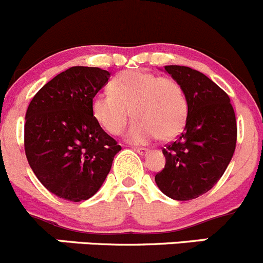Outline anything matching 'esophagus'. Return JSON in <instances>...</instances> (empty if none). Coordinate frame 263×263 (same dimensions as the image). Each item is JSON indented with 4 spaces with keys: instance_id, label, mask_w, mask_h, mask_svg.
Returning <instances> with one entry per match:
<instances>
[{
    "instance_id": "esophagus-1",
    "label": "esophagus",
    "mask_w": 263,
    "mask_h": 263,
    "mask_svg": "<svg viewBox=\"0 0 263 263\" xmlns=\"http://www.w3.org/2000/svg\"><path fill=\"white\" fill-rule=\"evenodd\" d=\"M135 150H136L140 155H142V157H145V155L149 154V149H146V147H137V149H135Z\"/></svg>"
}]
</instances>
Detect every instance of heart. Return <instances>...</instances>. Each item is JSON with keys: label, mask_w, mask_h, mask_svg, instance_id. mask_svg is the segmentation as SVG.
<instances>
[{"label": "heart", "mask_w": 263, "mask_h": 263, "mask_svg": "<svg viewBox=\"0 0 263 263\" xmlns=\"http://www.w3.org/2000/svg\"><path fill=\"white\" fill-rule=\"evenodd\" d=\"M110 88L111 93H98L91 101L93 118L108 134H122L131 116L136 121L126 137L132 144H146L158 136L168 141L182 131L187 99L173 78L127 70L111 81Z\"/></svg>", "instance_id": "b5f03b06"}]
</instances>
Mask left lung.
I'll return each instance as SVG.
<instances>
[{"label":"left lung","instance_id":"obj_1","mask_svg":"<svg viewBox=\"0 0 263 263\" xmlns=\"http://www.w3.org/2000/svg\"><path fill=\"white\" fill-rule=\"evenodd\" d=\"M182 86L187 118L181 136L163 149L165 165L155 175L163 194L175 200L195 199L222 177L236 145V119L228 93L203 73L165 65Z\"/></svg>","mask_w":263,"mask_h":263}]
</instances>
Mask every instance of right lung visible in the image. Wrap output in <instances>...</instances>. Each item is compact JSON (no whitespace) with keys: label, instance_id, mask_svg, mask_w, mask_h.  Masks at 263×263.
<instances>
[{"label":"right lung","instance_id":"1","mask_svg":"<svg viewBox=\"0 0 263 263\" xmlns=\"http://www.w3.org/2000/svg\"><path fill=\"white\" fill-rule=\"evenodd\" d=\"M110 73L72 67L46 83L25 114L24 146L30 168L50 193L70 202L95 195L122 149L95 121L93 96Z\"/></svg>","mask_w":263,"mask_h":263}]
</instances>
